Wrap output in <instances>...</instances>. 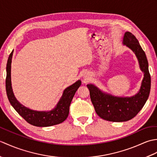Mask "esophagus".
<instances>
[{
	"instance_id": "obj_1",
	"label": "esophagus",
	"mask_w": 157,
	"mask_h": 157,
	"mask_svg": "<svg viewBox=\"0 0 157 157\" xmlns=\"http://www.w3.org/2000/svg\"><path fill=\"white\" fill-rule=\"evenodd\" d=\"M84 80H88V79H89V75L88 74V73H86V74H85L84 75Z\"/></svg>"
}]
</instances>
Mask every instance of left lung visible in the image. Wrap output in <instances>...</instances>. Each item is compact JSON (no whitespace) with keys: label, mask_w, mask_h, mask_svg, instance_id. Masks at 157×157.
<instances>
[{"label":"left lung","mask_w":157,"mask_h":157,"mask_svg":"<svg viewBox=\"0 0 157 157\" xmlns=\"http://www.w3.org/2000/svg\"><path fill=\"white\" fill-rule=\"evenodd\" d=\"M123 44L135 53L140 67L144 73L137 94L131 97H118L102 92L93 84L87 85L96 113L101 118L113 122L127 121L134 118L145 105L151 91V79L148 60L138 40L131 32H126Z\"/></svg>","instance_id":"8db88e82"}]
</instances>
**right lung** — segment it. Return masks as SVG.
<instances>
[{
    "label": "right lung",
    "instance_id": "right-lung-1",
    "mask_svg": "<svg viewBox=\"0 0 157 157\" xmlns=\"http://www.w3.org/2000/svg\"><path fill=\"white\" fill-rule=\"evenodd\" d=\"M13 51L10 54L6 64V91L9 101L15 111L29 124L37 127H48L57 125L67 118L69 106L77 90L81 86V81H77L63 91L61 98L57 105L50 111H37L31 110L22 105L15 97L11 80V67Z\"/></svg>",
    "mask_w": 157,
    "mask_h": 157
}]
</instances>
